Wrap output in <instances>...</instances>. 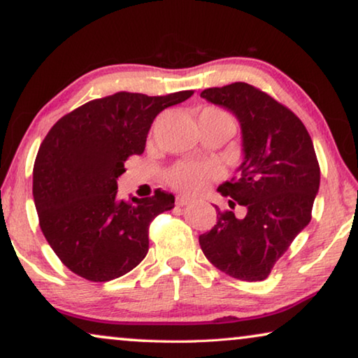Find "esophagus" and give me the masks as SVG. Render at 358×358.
<instances>
[{
  "instance_id": "34e87169",
  "label": "esophagus",
  "mask_w": 358,
  "mask_h": 358,
  "mask_svg": "<svg viewBox=\"0 0 358 358\" xmlns=\"http://www.w3.org/2000/svg\"><path fill=\"white\" fill-rule=\"evenodd\" d=\"M191 201H193V199H191V197H186V196H177V206H180V207L188 206Z\"/></svg>"
}]
</instances>
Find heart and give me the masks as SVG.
<instances>
[{
  "mask_svg": "<svg viewBox=\"0 0 358 358\" xmlns=\"http://www.w3.org/2000/svg\"><path fill=\"white\" fill-rule=\"evenodd\" d=\"M202 114L212 115L215 117V119L231 120L230 115L218 109H207L202 112ZM218 175H220V169H218L215 164L188 161L181 162L177 167H173L172 172H170V183H172L173 188L183 191V193H197V191L204 188L210 180L217 178Z\"/></svg>",
  "mask_w": 358,
  "mask_h": 358,
  "instance_id": "heart-1",
  "label": "heart"
}]
</instances>
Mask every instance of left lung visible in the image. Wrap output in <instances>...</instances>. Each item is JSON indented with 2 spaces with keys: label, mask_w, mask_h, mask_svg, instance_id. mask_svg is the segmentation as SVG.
I'll return each mask as SVG.
<instances>
[{
  "label": "left lung",
  "mask_w": 358,
  "mask_h": 358,
  "mask_svg": "<svg viewBox=\"0 0 358 358\" xmlns=\"http://www.w3.org/2000/svg\"><path fill=\"white\" fill-rule=\"evenodd\" d=\"M201 98L236 117L243 133L239 175L218 186L230 207L218 210L217 225L199 236L202 252L223 273L262 281L308 225L320 188V165L312 138L301 119L270 94L236 82L207 88Z\"/></svg>",
  "instance_id": "left-lung-1"
}]
</instances>
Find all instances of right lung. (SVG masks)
<instances>
[{"label": "right lung", "mask_w": 358, "mask_h": 358, "mask_svg": "<svg viewBox=\"0 0 358 358\" xmlns=\"http://www.w3.org/2000/svg\"><path fill=\"white\" fill-rule=\"evenodd\" d=\"M191 94L120 92L80 106L48 131L34 165V201L46 241L76 275L110 281L146 257L149 223L173 209L175 196L157 189L119 199L117 178L128 157L145 151L159 112Z\"/></svg>", "instance_id": "add662e5"}]
</instances>
